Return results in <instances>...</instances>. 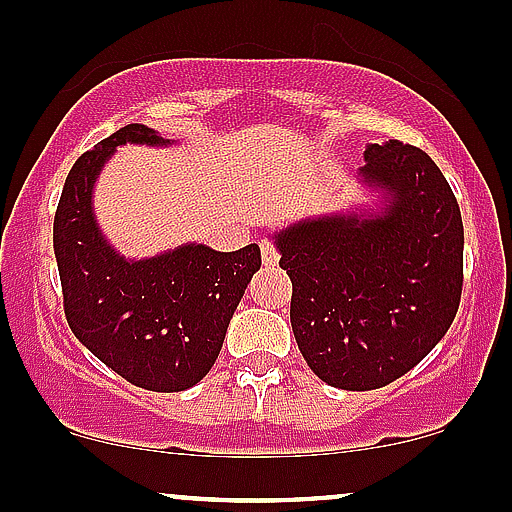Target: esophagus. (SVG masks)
I'll return each instance as SVG.
<instances>
[{"mask_svg": "<svg viewBox=\"0 0 512 512\" xmlns=\"http://www.w3.org/2000/svg\"><path fill=\"white\" fill-rule=\"evenodd\" d=\"M261 263H263V266H266V268L278 266V251H276V246H273L271 241H266V239L261 241Z\"/></svg>", "mask_w": 512, "mask_h": 512, "instance_id": "34e87169", "label": "esophagus"}]
</instances>
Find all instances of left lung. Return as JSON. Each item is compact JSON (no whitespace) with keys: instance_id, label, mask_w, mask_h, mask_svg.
<instances>
[{"instance_id":"left-lung-1","label":"left lung","mask_w":512,"mask_h":512,"mask_svg":"<svg viewBox=\"0 0 512 512\" xmlns=\"http://www.w3.org/2000/svg\"><path fill=\"white\" fill-rule=\"evenodd\" d=\"M359 183L378 210L332 212L273 234L293 280L290 324L307 366L342 390L383 388L452 327L464 283V224L420 148L368 144Z\"/></svg>"}]
</instances>
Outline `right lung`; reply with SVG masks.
Here are the masks:
<instances>
[{
  "label": "right lung",
  "instance_id": "1",
  "mask_svg": "<svg viewBox=\"0 0 512 512\" xmlns=\"http://www.w3.org/2000/svg\"><path fill=\"white\" fill-rule=\"evenodd\" d=\"M170 146L144 124H126L82 153L53 219L63 307L70 329L104 366L156 393L192 388L210 373L261 249L214 251L183 244L151 258H126L97 224L92 190L119 146Z\"/></svg>",
  "mask_w": 512,
  "mask_h": 512
}]
</instances>
